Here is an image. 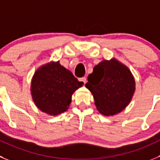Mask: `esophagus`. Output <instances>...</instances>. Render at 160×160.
I'll list each match as a JSON object with an SVG mask.
<instances>
[{
    "label": "esophagus",
    "instance_id": "esophagus-1",
    "mask_svg": "<svg viewBox=\"0 0 160 160\" xmlns=\"http://www.w3.org/2000/svg\"><path fill=\"white\" fill-rule=\"evenodd\" d=\"M79 80H80V81L83 82V83H84V84L86 83H87V78H86V77H81V78L79 79Z\"/></svg>",
    "mask_w": 160,
    "mask_h": 160
}]
</instances>
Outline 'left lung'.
<instances>
[{
  "label": "left lung",
  "instance_id": "left-lung-1",
  "mask_svg": "<svg viewBox=\"0 0 160 160\" xmlns=\"http://www.w3.org/2000/svg\"><path fill=\"white\" fill-rule=\"evenodd\" d=\"M88 80L85 86L93 95L97 110L103 115H114L124 110L135 91L131 72L115 59L100 62Z\"/></svg>",
  "mask_w": 160,
  "mask_h": 160
}]
</instances>
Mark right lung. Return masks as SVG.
Listing matches in <instances>:
<instances>
[{"label": "right lung", "mask_w": 160, "mask_h": 160, "mask_svg": "<svg viewBox=\"0 0 160 160\" xmlns=\"http://www.w3.org/2000/svg\"><path fill=\"white\" fill-rule=\"evenodd\" d=\"M83 84L59 62L47 64L38 68L33 77V100L46 114H62L68 109L73 92Z\"/></svg>", "instance_id": "add662e5"}]
</instances>
